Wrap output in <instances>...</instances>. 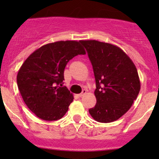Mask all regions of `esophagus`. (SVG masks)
Masks as SVG:
<instances>
[{
    "instance_id": "1",
    "label": "esophagus",
    "mask_w": 159,
    "mask_h": 159,
    "mask_svg": "<svg viewBox=\"0 0 159 159\" xmlns=\"http://www.w3.org/2000/svg\"><path fill=\"white\" fill-rule=\"evenodd\" d=\"M86 93H87V90L84 89V90H83L82 92H81L80 94H79L78 96H79V97H82V96H84V95H85V94H86Z\"/></svg>"
}]
</instances>
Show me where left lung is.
I'll return each mask as SVG.
<instances>
[{
	"instance_id": "obj_1",
	"label": "left lung",
	"mask_w": 159,
	"mask_h": 159,
	"mask_svg": "<svg viewBox=\"0 0 159 159\" xmlns=\"http://www.w3.org/2000/svg\"><path fill=\"white\" fill-rule=\"evenodd\" d=\"M93 67L96 104L89 113L99 123H111L124 115L140 91L137 68L120 48L97 40H81Z\"/></svg>"
}]
</instances>
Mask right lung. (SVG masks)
<instances>
[{"mask_svg": "<svg viewBox=\"0 0 159 159\" xmlns=\"http://www.w3.org/2000/svg\"><path fill=\"white\" fill-rule=\"evenodd\" d=\"M85 54L80 41L61 40L42 46L25 60L16 81L32 113L46 121L58 120L65 115L74 98L63 87L64 68L73 57Z\"/></svg>", "mask_w": 159, "mask_h": 159, "instance_id": "right-lung-1", "label": "right lung"}]
</instances>
